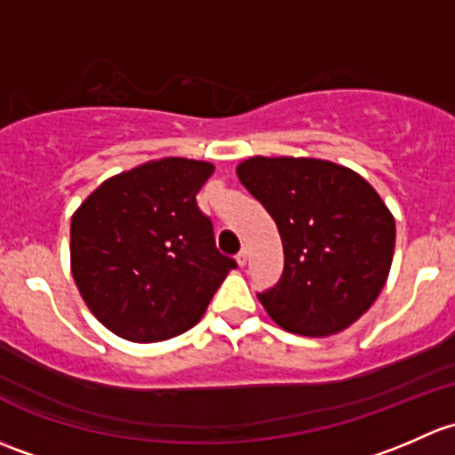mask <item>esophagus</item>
<instances>
[{
    "label": "esophagus",
    "instance_id": "1",
    "mask_svg": "<svg viewBox=\"0 0 455 455\" xmlns=\"http://www.w3.org/2000/svg\"><path fill=\"white\" fill-rule=\"evenodd\" d=\"M236 262H238V267H245V265H247V251H245V250H241V251H238V256H236Z\"/></svg>",
    "mask_w": 455,
    "mask_h": 455
}]
</instances>
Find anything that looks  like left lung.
<instances>
[{"mask_svg": "<svg viewBox=\"0 0 455 455\" xmlns=\"http://www.w3.org/2000/svg\"><path fill=\"white\" fill-rule=\"evenodd\" d=\"M236 175L283 238V278L259 293L271 320L304 337L355 324L381 293L395 256V217L377 190L353 168L317 157L254 156Z\"/></svg>", "mask_w": 455, "mask_h": 455, "instance_id": "1", "label": "left lung"}]
</instances>
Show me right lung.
<instances>
[{
	"instance_id": "1",
	"label": "right lung",
	"mask_w": 455,
	"mask_h": 455,
	"mask_svg": "<svg viewBox=\"0 0 455 455\" xmlns=\"http://www.w3.org/2000/svg\"><path fill=\"white\" fill-rule=\"evenodd\" d=\"M212 172L199 159H151L102 181L72 214L74 283L114 335L153 344L193 329L236 267L196 208Z\"/></svg>"
}]
</instances>
